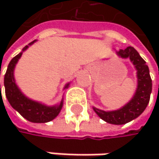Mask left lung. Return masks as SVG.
<instances>
[{
  "label": "left lung",
  "mask_w": 159,
  "mask_h": 159,
  "mask_svg": "<svg viewBox=\"0 0 159 159\" xmlns=\"http://www.w3.org/2000/svg\"><path fill=\"white\" fill-rule=\"evenodd\" d=\"M117 55L122 59L129 58L136 70L137 87L133 98L123 107L117 111H105L93 107L98 116L108 123L120 125L125 124L139 117L149 103L150 94L152 92V80L149 74V68L137 50L133 47L116 51Z\"/></svg>",
  "instance_id": "8db88e82"
}]
</instances>
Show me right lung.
I'll return each instance as SVG.
<instances>
[{
	"label": "right lung",
	"instance_id": "1",
	"mask_svg": "<svg viewBox=\"0 0 159 159\" xmlns=\"http://www.w3.org/2000/svg\"><path fill=\"white\" fill-rule=\"evenodd\" d=\"M35 41L37 40H34L27 46H25L22 49V51L19 54H17L16 57H14L10 61L4 75V87L6 98L10 105L13 107V109H15L17 112L21 114V116H23L25 120L31 122L45 123L52 120L59 115L63 105V99H61L60 104L55 106H47L45 104H42L41 102L30 99L29 98L25 96L23 92L20 90V88L17 86L14 75L16 63L21 58L23 52L26 50L29 46L34 44ZM69 84L70 83L66 84L64 89L67 88Z\"/></svg>",
	"mask_w": 159,
	"mask_h": 159
}]
</instances>
